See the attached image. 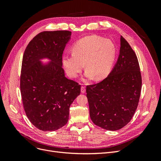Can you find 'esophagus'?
Returning a JSON list of instances; mask_svg holds the SVG:
<instances>
[{
	"label": "esophagus",
	"instance_id": "esophagus-1",
	"mask_svg": "<svg viewBox=\"0 0 161 161\" xmlns=\"http://www.w3.org/2000/svg\"><path fill=\"white\" fill-rule=\"evenodd\" d=\"M85 91H86L85 86H81V92H82V93H85Z\"/></svg>",
	"mask_w": 161,
	"mask_h": 161
}]
</instances>
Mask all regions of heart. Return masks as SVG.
Instances as JSON below:
<instances>
[{
	"label": "heart",
	"mask_w": 161,
	"mask_h": 161,
	"mask_svg": "<svg viewBox=\"0 0 161 161\" xmlns=\"http://www.w3.org/2000/svg\"><path fill=\"white\" fill-rule=\"evenodd\" d=\"M72 54L62 57V65L67 75L75 79L84 68L89 79L101 80L110 73L116 57L114 43L108 39L89 36L78 40L72 47Z\"/></svg>",
	"instance_id": "1"
}]
</instances>
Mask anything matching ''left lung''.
Listing matches in <instances>:
<instances>
[{
    "mask_svg": "<svg viewBox=\"0 0 161 161\" xmlns=\"http://www.w3.org/2000/svg\"><path fill=\"white\" fill-rule=\"evenodd\" d=\"M118 61L108 77L99 83L86 86L91 119L107 130L124 128L138 108L142 76L136 53L121 36Z\"/></svg>",
    "mask_w": 161,
    "mask_h": 161,
    "instance_id": "obj_1",
    "label": "left lung"
}]
</instances>
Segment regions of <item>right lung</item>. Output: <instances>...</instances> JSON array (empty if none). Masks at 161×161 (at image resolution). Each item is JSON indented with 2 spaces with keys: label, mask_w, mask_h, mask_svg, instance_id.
<instances>
[{
  "label": "right lung",
  "mask_w": 161,
  "mask_h": 161,
  "mask_svg": "<svg viewBox=\"0 0 161 161\" xmlns=\"http://www.w3.org/2000/svg\"><path fill=\"white\" fill-rule=\"evenodd\" d=\"M69 31H43L34 37L23 53L20 89L24 110L31 123L42 131H54L66 124L70 105L80 93V85L68 79L62 54ZM52 61L43 65L39 60Z\"/></svg>",
  "instance_id": "1"
}]
</instances>
